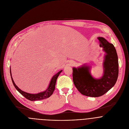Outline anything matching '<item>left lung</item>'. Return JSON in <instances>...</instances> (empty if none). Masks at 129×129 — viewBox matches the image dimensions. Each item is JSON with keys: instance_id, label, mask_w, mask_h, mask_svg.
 I'll return each instance as SVG.
<instances>
[{"instance_id": "1", "label": "left lung", "mask_w": 129, "mask_h": 129, "mask_svg": "<svg viewBox=\"0 0 129 129\" xmlns=\"http://www.w3.org/2000/svg\"><path fill=\"white\" fill-rule=\"evenodd\" d=\"M98 39L100 46L106 53L102 78H93L89 72L90 68L85 65L73 69V82L76 87L82 94L90 97L100 96L108 91L115 85L119 74L118 57L114 45L103 38L99 37Z\"/></svg>"}]
</instances>
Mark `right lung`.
I'll use <instances>...</instances> for the list:
<instances>
[{"instance_id":"add662e5","label":"right lung","mask_w":129,"mask_h":129,"mask_svg":"<svg viewBox=\"0 0 129 129\" xmlns=\"http://www.w3.org/2000/svg\"><path fill=\"white\" fill-rule=\"evenodd\" d=\"M62 71L61 70L59 72H58L57 74H56L54 76H53L50 82L49 83V85L48 86V88L44 91L37 93V94H32V93H29L26 92L25 91H22L21 90L19 87L15 85L14 83L12 77L11 75V69L10 68V76L11 78L12 82L13 83V84L15 87V88L23 96H24L26 99H27L28 100H30L31 101H39V100H42L45 99L46 98H49L53 92L54 89H55V84H56V80L59 76V75L61 73V72Z\"/></svg>"}]
</instances>
